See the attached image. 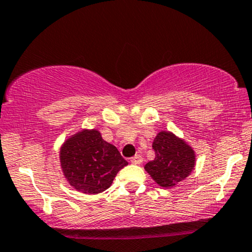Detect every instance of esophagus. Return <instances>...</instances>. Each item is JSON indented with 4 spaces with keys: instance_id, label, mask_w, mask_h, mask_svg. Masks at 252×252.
<instances>
[{
    "instance_id": "obj_1",
    "label": "esophagus",
    "mask_w": 252,
    "mask_h": 252,
    "mask_svg": "<svg viewBox=\"0 0 252 252\" xmlns=\"http://www.w3.org/2000/svg\"><path fill=\"white\" fill-rule=\"evenodd\" d=\"M130 162H131L132 164H142L143 158H142L141 155H135L131 159H130Z\"/></svg>"
}]
</instances>
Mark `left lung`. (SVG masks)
<instances>
[{"instance_id": "left-lung-1", "label": "left lung", "mask_w": 252, "mask_h": 252, "mask_svg": "<svg viewBox=\"0 0 252 252\" xmlns=\"http://www.w3.org/2000/svg\"><path fill=\"white\" fill-rule=\"evenodd\" d=\"M155 159L144 166L145 171L162 188H174L193 171L196 153L183 138L171 131H159L153 142Z\"/></svg>"}]
</instances>
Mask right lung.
I'll return each mask as SVG.
<instances>
[{"mask_svg": "<svg viewBox=\"0 0 252 252\" xmlns=\"http://www.w3.org/2000/svg\"><path fill=\"white\" fill-rule=\"evenodd\" d=\"M60 164L69 186L82 193L96 195L110 188L128 162L98 130L82 129L61 145Z\"/></svg>", "mask_w": 252, "mask_h": 252, "instance_id": "obj_1", "label": "right lung"}]
</instances>
